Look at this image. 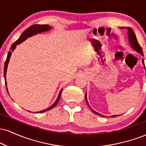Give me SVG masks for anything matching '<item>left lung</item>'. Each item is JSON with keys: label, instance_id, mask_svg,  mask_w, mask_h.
Returning a JSON list of instances; mask_svg holds the SVG:
<instances>
[{"label": "left lung", "instance_id": "1", "mask_svg": "<svg viewBox=\"0 0 146 146\" xmlns=\"http://www.w3.org/2000/svg\"><path fill=\"white\" fill-rule=\"evenodd\" d=\"M128 38H129V42H130L131 46L135 50V51L139 52V53H141V54L143 56V51H142V48H141V47L139 44L138 41H137V39L136 38V36H135V32H134L133 30H132L131 28H128ZM142 61H143V65L145 66V64H144L143 60H142ZM86 98V102H87V104L88 105V102H87V99H86V98ZM88 106H89V105H88ZM91 110H92V111H93L95 114H96V115H100V116L104 117V115H101V114L97 113V112H95V110H93V109H91ZM117 116H119V115H113V116H111V117H117Z\"/></svg>", "mask_w": 146, "mask_h": 146}]
</instances>
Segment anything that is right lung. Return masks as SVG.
<instances>
[{"mask_svg": "<svg viewBox=\"0 0 146 146\" xmlns=\"http://www.w3.org/2000/svg\"><path fill=\"white\" fill-rule=\"evenodd\" d=\"M49 29H51V27H49L47 25H31V26H30L29 28H27V29H25V31H23V33L21 35L20 38H18V39L16 42H15L13 43V44L11 45V48H10V49H11V51H9V53H8L7 57V59L5 60V62L4 78H5V86H7L6 77H5L6 76V72H7V65H8V63H9V58H10V57H11V52H12L15 49L16 45L21 44L22 42L25 40H26L27 38H29V37L32 36H33V35L37 34V33H39L41 32H44V31H48V30H49ZM6 88H7V93H8L7 88V87H6ZM62 91V89L60 90V92L59 95H58V98H57L56 101L55 102V103L53 104V105H51V106L48 107V108H46V109L42 110V111L37 112V113H44V112L48 111V110H51V109H52V108H54V107L56 106L57 104H58V102H59L60 97H61Z\"/></svg>", "mask_w": 146, "mask_h": 146, "instance_id": "obj_1", "label": "right lung"}]
</instances>
